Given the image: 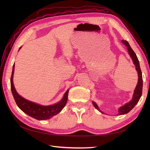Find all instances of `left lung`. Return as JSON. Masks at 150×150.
<instances>
[{
	"instance_id": "left-lung-1",
	"label": "left lung",
	"mask_w": 150,
	"mask_h": 150,
	"mask_svg": "<svg viewBox=\"0 0 150 150\" xmlns=\"http://www.w3.org/2000/svg\"><path fill=\"white\" fill-rule=\"evenodd\" d=\"M122 42L123 43L125 46L127 47V49H128V53L129 54L130 57L132 59V61L133 62V64L135 66L136 70L138 72V83L137 86L134 89V93L133 95V98L131 100L128 102V103H126L124 106H121L119 110H118V114L116 115H125L126 113L129 112L132 109L137 105V104L138 103L139 99L142 96V89H143V78H142V71H141L140 69V66H139V62L138 61V59L136 55V54L133 51V50L131 49V46H129V43L128 41L126 40H122ZM93 105L94 108L98 110L99 112H101V113H103L100 110L98 106V104L92 101Z\"/></svg>"
}]
</instances>
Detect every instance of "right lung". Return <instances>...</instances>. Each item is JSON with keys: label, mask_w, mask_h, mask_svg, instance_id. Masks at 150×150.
Listing matches in <instances>:
<instances>
[{"label": "right lung", "mask_w": 150, "mask_h": 150, "mask_svg": "<svg viewBox=\"0 0 150 150\" xmlns=\"http://www.w3.org/2000/svg\"><path fill=\"white\" fill-rule=\"evenodd\" d=\"M21 48V47L19 48V50H20ZM14 67L15 64H13L11 78V91L17 106L22 111L29 116L38 120H46L51 118L52 117L57 115L59 112H60L62 111V109L66 106L67 101L69 89L67 90V91L64 93V96H63L62 98L59 102L52 104V105L44 106L41 105V104L30 101L28 100V99H25V98H22L16 91L13 83Z\"/></svg>", "instance_id": "add662e5"}]
</instances>
